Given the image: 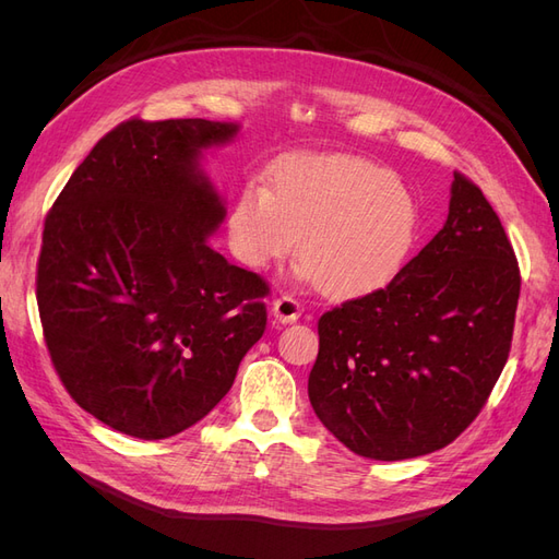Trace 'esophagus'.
Segmentation results:
<instances>
[{"label":"esophagus","instance_id":"34e87169","mask_svg":"<svg viewBox=\"0 0 559 559\" xmlns=\"http://www.w3.org/2000/svg\"><path fill=\"white\" fill-rule=\"evenodd\" d=\"M300 312H302V306L289 294H284L277 300H273V314L277 321H282V324H292V321H296L300 317Z\"/></svg>","mask_w":559,"mask_h":559}]
</instances>
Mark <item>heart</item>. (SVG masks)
Masks as SVG:
<instances>
[{"label": "heart", "instance_id": "heart-1", "mask_svg": "<svg viewBox=\"0 0 559 559\" xmlns=\"http://www.w3.org/2000/svg\"><path fill=\"white\" fill-rule=\"evenodd\" d=\"M419 235L411 191L386 167L345 154H298L273 173V191L249 186L228 218V242L263 270L298 242L302 275L331 298L382 289L408 261Z\"/></svg>", "mask_w": 559, "mask_h": 559}]
</instances>
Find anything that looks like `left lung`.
<instances>
[{
    "label": "left lung",
    "instance_id": "left-lung-1",
    "mask_svg": "<svg viewBox=\"0 0 559 559\" xmlns=\"http://www.w3.org/2000/svg\"><path fill=\"white\" fill-rule=\"evenodd\" d=\"M520 267L483 191L454 173L445 226L384 289L319 317L308 394L337 441L399 462L450 445L506 366Z\"/></svg>",
    "mask_w": 559,
    "mask_h": 559
}]
</instances>
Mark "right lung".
Returning a JSON list of instances; mask_svg holds the SVG:
<instances>
[{"mask_svg": "<svg viewBox=\"0 0 559 559\" xmlns=\"http://www.w3.org/2000/svg\"><path fill=\"white\" fill-rule=\"evenodd\" d=\"M235 123L128 118L99 140L44 222L37 306L58 378L107 427L160 441L233 386L265 331L270 286L207 242L226 210L202 148Z\"/></svg>", "mask_w": 559, "mask_h": 559, "instance_id": "right-lung-1", "label": "right lung"}]
</instances>
